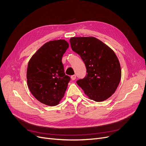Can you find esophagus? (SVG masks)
<instances>
[{
  "instance_id": "obj_1",
  "label": "esophagus",
  "mask_w": 146,
  "mask_h": 146,
  "mask_svg": "<svg viewBox=\"0 0 146 146\" xmlns=\"http://www.w3.org/2000/svg\"><path fill=\"white\" fill-rule=\"evenodd\" d=\"M76 75H73V76H71V79H72V80H74L76 79Z\"/></svg>"
}]
</instances>
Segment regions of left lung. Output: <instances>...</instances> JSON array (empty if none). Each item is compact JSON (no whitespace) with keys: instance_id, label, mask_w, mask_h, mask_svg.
Masks as SVG:
<instances>
[{"instance_id":"1","label":"left lung","mask_w":146,"mask_h":146,"mask_svg":"<svg viewBox=\"0 0 146 146\" xmlns=\"http://www.w3.org/2000/svg\"><path fill=\"white\" fill-rule=\"evenodd\" d=\"M71 47L85 64L88 74L77 81L92 100L102 102L116 91L121 78L119 60L106 44L94 36L72 37Z\"/></svg>"}]
</instances>
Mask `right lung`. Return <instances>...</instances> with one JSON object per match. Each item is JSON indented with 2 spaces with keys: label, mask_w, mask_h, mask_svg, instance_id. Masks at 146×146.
<instances>
[{
  "label": "right lung",
  "mask_w": 146,
  "mask_h": 146,
  "mask_svg": "<svg viewBox=\"0 0 146 146\" xmlns=\"http://www.w3.org/2000/svg\"><path fill=\"white\" fill-rule=\"evenodd\" d=\"M68 45L64 40L50 41L29 61L27 85L33 95L43 104L56 106L64 96L70 78L65 74L61 60Z\"/></svg>",
  "instance_id": "1"
}]
</instances>
